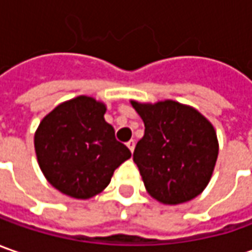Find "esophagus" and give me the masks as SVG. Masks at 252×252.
<instances>
[{
    "instance_id": "esophagus-1",
    "label": "esophagus",
    "mask_w": 252,
    "mask_h": 252,
    "mask_svg": "<svg viewBox=\"0 0 252 252\" xmlns=\"http://www.w3.org/2000/svg\"><path fill=\"white\" fill-rule=\"evenodd\" d=\"M126 146H128V149H129L131 152H134V148H135V141H134V139L128 141V142H126Z\"/></svg>"
}]
</instances>
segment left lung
<instances>
[{"mask_svg":"<svg viewBox=\"0 0 252 252\" xmlns=\"http://www.w3.org/2000/svg\"><path fill=\"white\" fill-rule=\"evenodd\" d=\"M145 124L134 161L148 192L163 204L198 196L208 186L219 145L212 124L196 110L177 101H131Z\"/></svg>","mask_w":252,"mask_h":252,"instance_id":"8db88e82","label":"left lung"}]
</instances>
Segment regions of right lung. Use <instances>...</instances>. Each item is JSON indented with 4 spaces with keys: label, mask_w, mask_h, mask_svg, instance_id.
Returning <instances> with one entry per match:
<instances>
[{
    "label": "right lung",
    "mask_w": 252,
    "mask_h": 252,
    "mask_svg": "<svg viewBox=\"0 0 252 252\" xmlns=\"http://www.w3.org/2000/svg\"><path fill=\"white\" fill-rule=\"evenodd\" d=\"M106 107L79 96L57 106L34 135L40 169L65 195L88 199L109 186L114 170L131 158L114 128L104 120Z\"/></svg>",
    "instance_id": "1"
}]
</instances>
